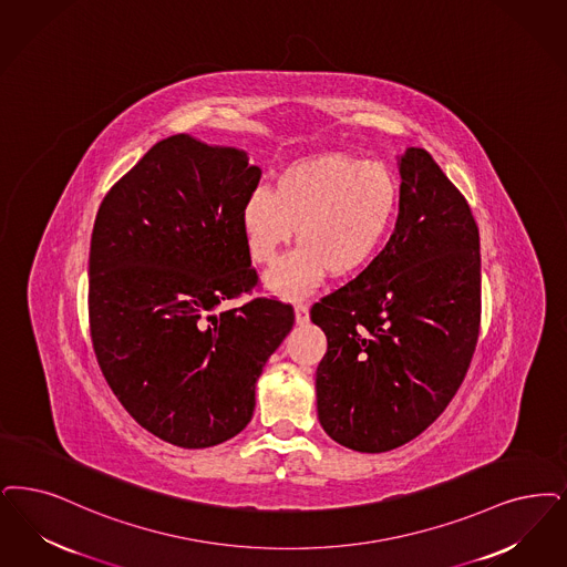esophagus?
Here are the masks:
<instances>
[{"label": "esophagus", "instance_id": "34e87169", "mask_svg": "<svg viewBox=\"0 0 567 567\" xmlns=\"http://www.w3.org/2000/svg\"><path fill=\"white\" fill-rule=\"evenodd\" d=\"M295 320H297V324H306L310 320L308 303H295Z\"/></svg>", "mask_w": 567, "mask_h": 567}]
</instances>
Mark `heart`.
I'll return each instance as SVG.
<instances>
[{
	"instance_id": "b5f03b06",
	"label": "heart",
	"mask_w": 567,
	"mask_h": 567,
	"mask_svg": "<svg viewBox=\"0 0 567 567\" xmlns=\"http://www.w3.org/2000/svg\"><path fill=\"white\" fill-rule=\"evenodd\" d=\"M401 183L390 166L340 152L318 154L282 168L274 189L257 187L240 221L255 264L270 266L293 238L299 243L270 276L285 297L308 293L327 272L348 276L384 245L399 213Z\"/></svg>"
}]
</instances>
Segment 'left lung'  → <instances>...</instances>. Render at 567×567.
I'll use <instances>...</instances> for the list:
<instances>
[{
	"mask_svg": "<svg viewBox=\"0 0 567 567\" xmlns=\"http://www.w3.org/2000/svg\"><path fill=\"white\" fill-rule=\"evenodd\" d=\"M396 227L363 272L310 310L327 336L318 420L343 447L396 450L452 403L481 327L478 227L426 150L399 162Z\"/></svg>",
	"mask_w": 567,
	"mask_h": 567,
	"instance_id": "obj_1",
	"label": "left lung"
}]
</instances>
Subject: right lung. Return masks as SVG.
<instances>
[{"mask_svg":"<svg viewBox=\"0 0 567 567\" xmlns=\"http://www.w3.org/2000/svg\"><path fill=\"white\" fill-rule=\"evenodd\" d=\"M261 179L245 152L187 135L158 141L99 206L89 322L99 367L145 431L185 450L236 436L255 384L295 322L255 297L243 204Z\"/></svg>","mask_w":567,"mask_h":567,"instance_id":"obj_1","label":"right lung"}]
</instances>
